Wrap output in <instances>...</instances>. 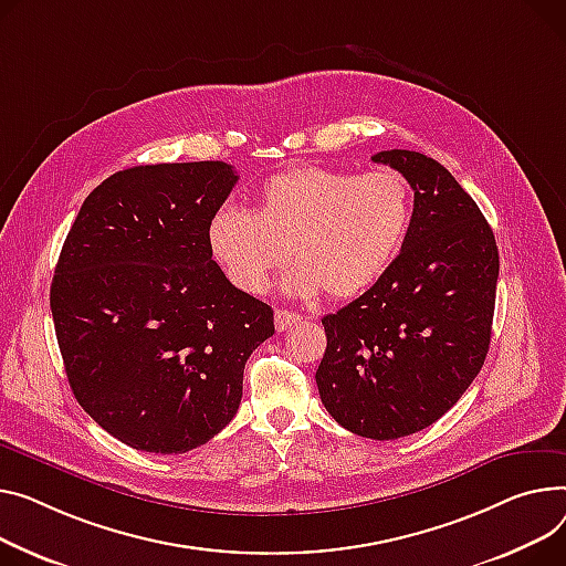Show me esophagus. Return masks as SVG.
<instances>
[{
  "mask_svg": "<svg viewBox=\"0 0 566 566\" xmlns=\"http://www.w3.org/2000/svg\"><path fill=\"white\" fill-rule=\"evenodd\" d=\"M297 321H300V316L289 312V310H277L275 312V327H277V332H284V329L293 327Z\"/></svg>",
  "mask_w": 566,
  "mask_h": 566,
  "instance_id": "obj_1",
  "label": "esophagus"
}]
</instances>
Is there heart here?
<instances>
[{"instance_id": "obj_1", "label": "heart", "mask_w": 566, "mask_h": 566, "mask_svg": "<svg viewBox=\"0 0 566 566\" xmlns=\"http://www.w3.org/2000/svg\"><path fill=\"white\" fill-rule=\"evenodd\" d=\"M411 186L394 168L366 175L303 166L263 181L256 211L224 205L207 228L222 273L243 293H261L289 256L293 295L346 300L368 291L396 261L409 222ZM292 252L289 253L287 250Z\"/></svg>"}]
</instances>
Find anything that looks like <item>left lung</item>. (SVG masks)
<instances>
[{"label":"left lung","mask_w":566,"mask_h":566,"mask_svg":"<svg viewBox=\"0 0 566 566\" xmlns=\"http://www.w3.org/2000/svg\"><path fill=\"white\" fill-rule=\"evenodd\" d=\"M370 159L407 177L411 222L391 269L323 318L327 348L316 385L338 426L389 441L441 419L480 373L499 248L473 198L439 161L409 149Z\"/></svg>","instance_id":"1"}]
</instances>
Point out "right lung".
<instances>
[{
  "instance_id": "right-lung-1",
  "label": "right lung",
  "mask_w": 566,
  "mask_h": 566,
  "mask_svg": "<svg viewBox=\"0 0 566 566\" xmlns=\"http://www.w3.org/2000/svg\"><path fill=\"white\" fill-rule=\"evenodd\" d=\"M230 164L136 166L84 200L50 305L67 382L88 417L145 453H186L228 426L273 310L211 259Z\"/></svg>"
}]
</instances>
